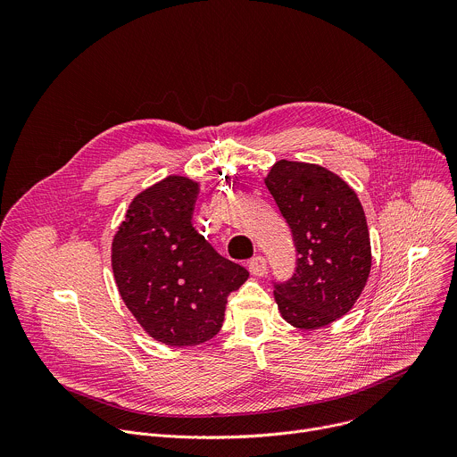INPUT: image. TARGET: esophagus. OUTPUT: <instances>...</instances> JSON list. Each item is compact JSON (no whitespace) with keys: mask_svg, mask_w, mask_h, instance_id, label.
Here are the masks:
<instances>
[{"mask_svg":"<svg viewBox=\"0 0 457 457\" xmlns=\"http://www.w3.org/2000/svg\"><path fill=\"white\" fill-rule=\"evenodd\" d=\"M266 258L264 256H254L253 260H249V273L253 277H262L266 273Z\"/></svg>","mask_w":457,"mask_h":457,"instance_id":"esophagus-1","label":"esophagus"}]
</instances>
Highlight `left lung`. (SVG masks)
<instances>
[{
    "mask_svg": "<svg viewBox=\"0 0 457 457\" xmlns=\"http://www.w3.org/2000/svg\"><path fill=\"white\" fill-rule=\"evenodd\" d=\"M264 184L291 228L295 277L275 287L282 318L314 331L345 316L372 266L367 219L354 189L328 168L278 161Z\"/></svg>",
    "mask_w": 457,
    "mask_h": 457,
    "instance_id": "obj_1",
    "label": "left lung"
}]
</instances>
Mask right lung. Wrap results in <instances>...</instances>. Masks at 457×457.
<instances>
[{
	"label": "right lung",
	"mask_w": 457,
	"mask_h": 457,
	"mask_svg": "<svg viewBox=\"0 0 457 457\" xmlns=\"http://www.w3.org/2000/svg\"><path fill=\"white\" fill-rule=\"evenodd\" d=\"M201 184L170 175L137 193L112 240L124 305L154 340L195 347L219 335L228 296L249 273L193 228Z\"/></svg>",
	"instance_id": "obj_1"
}]
</instances>
